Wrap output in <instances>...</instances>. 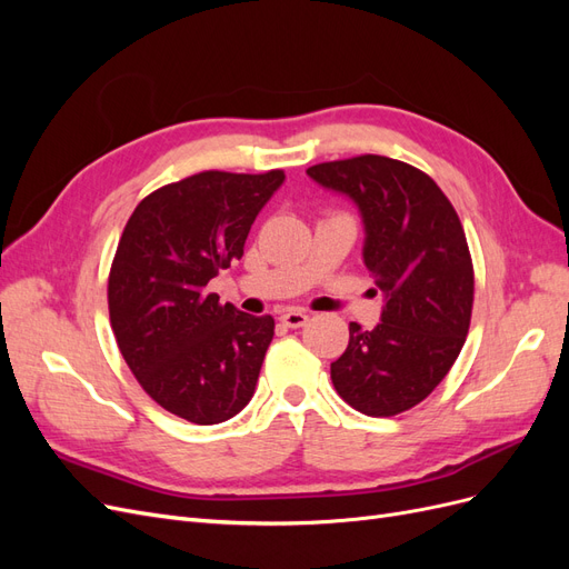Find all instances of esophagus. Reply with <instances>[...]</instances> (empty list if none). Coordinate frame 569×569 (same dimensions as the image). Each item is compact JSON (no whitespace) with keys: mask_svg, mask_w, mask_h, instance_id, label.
Returning a JSON list of instances; mask_svg holds the SVG:
<instances>
[{"mask_svg":"<svg viewBox=\"0 0 569 569\" xmlns=\"http://www.w3.org/2000/svg\"><path fill=\"white\" fill-rule=\"evenodd\" d=\"M280 322L287 327H303L308 322V316L303 311H297V308H289L280 316Z\"/></svg>","mask_w":569,"mask_h":569,"instance_id":"esophagus-1","label":"esophagus"}]
</instances>
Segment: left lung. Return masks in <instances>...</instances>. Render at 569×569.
<instances>
[{
  "mask_svg": "<svg viewBox=\"0 0 569 569\" xmlns=\"http://www.w3.org/2000/svg\"><path fill=\"white\" fill-rule=\"evenodd\" d=\"M306 173L358 203L366 266L387 299L372 330L349 325L332 385L363 416H399L449 375L470 330L475 268L460 218L432 178L389 157L363 153Z\"/></svg>",
  "mask_w": 569,
  "mask_h": 569,
  "instance_id": "left-lung-1",
  "label": "left lung"
}]
</instances>
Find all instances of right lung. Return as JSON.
<instances>
[{
  "label": "right lung",
  "instance_id": "right-lung-1",
  "mask_svg": "<svg viewBox=\"0 0 569 569\" xmlns=\"http://www.w3.org/2000/svg\"><path fill=\"white\" fill-rule=\"evenodd\" d=\"M284 170H203L147 194L126 222L109 272V318L140 387L194 425L234 418L253 396L272 316L220 303L209 282L239 261Z\"/></svg>",
  "mask_w": 569,
  "mask_h": 569
}]
</instances>
